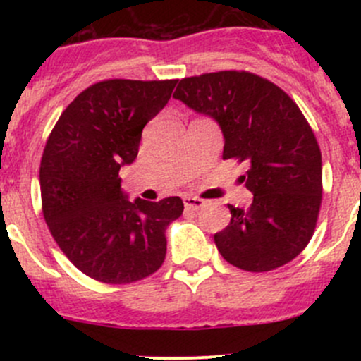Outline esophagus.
<instances>
[{"label": "esophagus", "mask_w": 361, "mask_h": 361, "mask_svg": "<svg viewBox=\"0 0 361 361\" xmlns=\"http://www.w3.org/2000/svg\"><path fill=\"white\" fill-rule=\"evenodd\" d=\"M183 204L187 209H192V211H197L201 209L204 206V201L201 197H194V195H187V197H183Z\"/></svg>", "instance_id": "34e87169"}]
</instances>
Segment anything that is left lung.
I'll return each instance as SVG.
<instances>
[{
	"label": "left lung",
	"instance_id": "obj_1",
	"mask_svg": "<svg viewBox=\"0 0 361 361\" xmlns=\"http://www.w3.org/2000/svg\"><path fill=\"white\" fill-rule=\"evenodd\" d=\"M209 115L224 133V160L248 164L246 209L228 204L231 224L214 234L221 257L248 272L292 262L309 245L322 207V150L297 103L255 73H204L183 78L174 96Z\"/></svg>",
	"mask_w": 361,
	"mask_h": 361
}]
</instances>
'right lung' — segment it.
Segmentation results:
<instances>
[{
    "label": "right lung",
    "instance_id": "add662e5",
    "mask_svg": "<svg viewBox=\"0 0 361 361\" xmlns=\"http://www.w3.org/2000/svg\"><path fill=\"white\" fill-rule=\"evenodd\" d=\"M178 80H103L87 87L54 126L42 164V211L61 251L78 271L110 285L157 272L166 228L183 201L129 202L118 171L137 157L143 127L162 110Z\"/></svg>",
    "mask_w": 361,
    "mask_h": 361
}]
</instances>
